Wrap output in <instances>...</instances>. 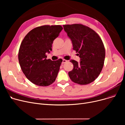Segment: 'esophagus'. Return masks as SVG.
Returning <instances> with one entry per match:
<instances>
[{
	"label": "esophagus",
	"mask_w": 125,
	"mask_h": 125,
	"mask_svg": "<svg viewBox=\"0 0 125 125\" xmlns=\"http://www.w3.org/2000/svg\"><path fill=\"white\" fill-rule=\"evenodd\" d=\"M67 62V60H65V59H63V61H62V64H64V63H66V62Z\"/></svg>",
	"instance_id": "esophagus-1"
}]
</instances>
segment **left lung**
<instances>
[{
  "label": "left lung",
  "mask_w": 125,
  "mask_h": 125,
  "mask_svg": "<svg viewBox=\"0 0 125 125\" xmlns=\"http://www.w3.org/2000/svg\"><path fill=\"white\" fill-rule=\"evenodd\" d=\"M63 27L81 60L80 63L70 60L73 68L69 76L76 83H90L99 75L104 65L105 50L102 39L94 30L81 24L63 25Z\"/></svg>",
  "instance_id": "8db88e82"
}]
</instances>
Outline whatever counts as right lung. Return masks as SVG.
<instances>
[{"label":"right lung","mask_w":125,"mask_h":125,"mask_svg":"<svg viewBox=\"0 0 125 125\" xmlns=\"http://www.w3.org/2000/svg\"><path fill=\"white\" fill-rule=\"evenodd\" d=\"M63 29L60 25H43L29 31L22 41L18 59L23 73L36 85L46 87L53 83L60 69L62 59H47L52 43Z\"/></svg>","instance_id":"1"}]
</instances>
